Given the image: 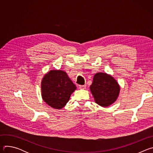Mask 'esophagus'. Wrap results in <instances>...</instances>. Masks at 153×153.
I'll return each mask as SVG.
<instances>
[{
  "label": "esophagus",
  "mask_w": 153,
  "mask_h": 153,
  "mask_svg": "<svg viewBox=\"0 0 153 153\" xmlns=\"http://www.w3.org/2000/svg\"><path fill=\"white\" fill-rule=\"evenodd\" d=\"M86 85H79V88L81 90H84L86 88Z\"/></svg>",
  "instance_id": "esophagus-1"
}]
</instances>
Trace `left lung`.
Masks as SVG:
<instances>
[{
  "instance_id": "obj_1",
  "label": "left lung",
  "mask_w": 153,
  "mask_h": 153,
  "mask_svg": "<svg viewBox=\"0 0 153 153\" xmlns=\"http://www.w3.org/2000/svg\"><path fill=\"white\" fill-rule=\"evenodd\" d=\"M90 91L96 103L102 107L113 104L120 93V86L111 75L97 73L93 77Z\"/></svg>"
}]
</instances>
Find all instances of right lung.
<instances>
[{
	"label": "right lung",
	"mask_w": 153,
	"mask_h": 153,
	"mask_svg": "<svg viewBox=\"0 0 153 153\" xmlns=\"http://www.w3.org/2000/svg\"><path fill=\"white\" fill-rule=\"evenodd\" d=\"M76 89L67 74L62 70H51L43 76L41 82L43 101L55 109L64 107Z\"/></svg>",
	"instance_id": "1"
}]
</instances>
